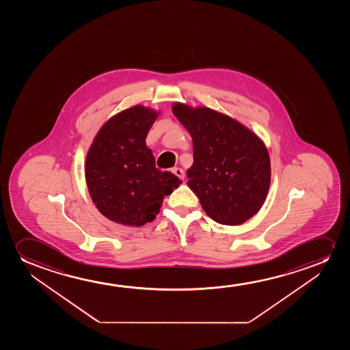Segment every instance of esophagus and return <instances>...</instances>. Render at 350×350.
Returning a JSON list of instances; mask_svg holds the SVG:
<instances>
[{
	"instance_id": "1",
	"label": "esophagus",
	"mask_w": 350,
	"mask_h": 350,
	"mask_svg": "<svg viewBox=\"0 0 350 350\" xmlns=\"http://www.w3.org/2000/svg\"><path fill=\"white\" fill-rule=\"evenodd\" d=\"M172 172L177 176L179 179H184V171H183L182 168L174 167L172 170Z\"/></svg>"
}]
</instances>
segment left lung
Returning a JSON list of instances; mask_svg holds the SVG:
<instances>
[{"label": "left lung", "mask_w": 350, "mask_h": 350, "mask_svg": "<svg viewBox=\"0 0 350 350\" xmlns=\"http://www.w3.org/2000/svg\"><path fill=\"white\" fill-rule=\"evenodd\" d=\"M172 111L191 135L193 163L187 185L203 211L221 225L244 224L268 195L270 159L263 142L237 120L208 107L177 103Z\"/></svg>", "instance_id": "left-lung-1"}]
</instances>
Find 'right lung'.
Instances as JSON below:
<instances>
[{
  "mask_svg": "<svg viewBox=\"0 0 350 350\" xmlns=\"http://www.w3.org/2000/svg\"><path fill=\"white\" fill-rule=\"evenodd\" d=\"M158 113L137 105L101 126L86 159V182L96 208L107 219L142 226L155 219L163 196L180 184L155 167L146 137Z\"/></svg>",
  "mask_w": 350,
  "mask_h": 350,
  "instance_id": "add662e5",
  "label": "right lung"
}]
</instances>
